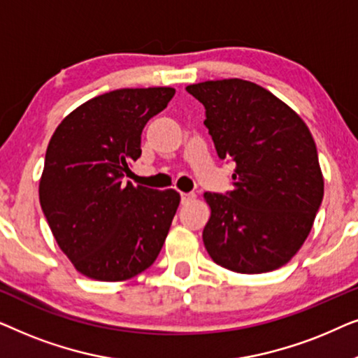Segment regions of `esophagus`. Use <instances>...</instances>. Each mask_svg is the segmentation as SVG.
<instances>
[{
	"mask_svg": "<svg viewBox=\"0 0 358 358\" xmlns=\"http://www.w3.org/2000/svg\"><path fill=\"white\" fill-rule=\"evenodd\" d=\"M192 200H195V194H192V192H189V194L182 192V194H180V202H182L184 205L185 203H190V202H192Z\"/></svg>",
	"mask_w": 358,
	"mask_h": 358,
	"instance_id": "1",
	"label": "esophagus"
}]
</instances>
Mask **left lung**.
Returning <instances> with one entry per match:
<instances>
[{
    "instance_id": "obj_1",
    "label": "left lung",
    "mask_w": 358,
    "mask_h": 358,
    "mask_svg": "<svg viewBox=\"0 0 358 358\" xmlns=\"http://www.w3.org/2000/svg\"><path fill=\"white\" fill-rule=\"evenodd\" d=\"M185 90L205 107L203 124L220 159L236 164L231 192L203 194L212 210L205 249L238 273L285 266L310 234L324 195L310 129L256 83L231 78Z\"/></svg>"
}]
</instances>
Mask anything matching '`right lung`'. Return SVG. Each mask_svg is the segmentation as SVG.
Listing matches in <instances>:
<instances>
[{"mask_svg":"<svg viewBox=\"0 0 358 358\" xmlns=\"http://www.w3.org/2000/svg\"><path fill=\"white\" fill-rule=\"evenodd\" d=\"M173 87L115 90L76 107L48 141L38 199L58 246L83 275L122 282L156 261L180 195L124 182L141 131Z\"/></svg>","mask_w":358,"mask_h":358,"instance_id":"add662e5","label":"right lung"}]
</instances>
